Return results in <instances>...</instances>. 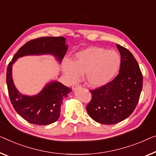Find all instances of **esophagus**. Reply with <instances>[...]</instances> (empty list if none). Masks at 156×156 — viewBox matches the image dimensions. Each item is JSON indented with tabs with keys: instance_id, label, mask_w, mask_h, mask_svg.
<instances>
[{
	"instance_id": "esophagus-1",
	"label": "esophagus",
	"mask_w": 156,
	"mask_h": 156,
	"mask_svg": "<svg viewBox=\"0 0 156 156\" xmlns=\"http://www.w3.org/2000/svg\"><path fill=\"white\" fill-rule=\"evenodd\" d=\"M79 87H80L79 85H73V87H72V89H73V90H75L76 88H78Z\"/></svg>"
}]
</instances>
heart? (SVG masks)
Wrapping results in <instances>:
<instances>
[{"instance_id":"heart-1","label":"heart","mask_w":156,"mask_h":156,"mask_svg":"<svg viewBox=\"0 0 156 156\" xmlns=\"http://www.w3.org/2000/svg\"><path fill=\"white\" fill-rule=\"evenodd\" d=\"M120 55L115 51L100 47H90L76 53L73 62L65 60L63 71L69 81H77L85 74L86 84L97 88L108 84L120 66Z\"/></svg>"}]
</instances>
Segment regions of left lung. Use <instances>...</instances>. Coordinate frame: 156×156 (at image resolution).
Returning <instances> with one entry per match:
<instances>
[{"label": "left lung", "mask_w": 156, "mask_h": 156, "mask_svg": "<svg viewBox=\"0 0 156 156\" xmlns=\"http://www.w3.org/2000/svg\"><path fill=\"white\" fill-rule=\"evenodd\" d=\"M121 56L119 73L108 84L90 90L88 114L101 124L113 125L126 119L137 105L143 87V76L133 55L117 44Z\"/></svg>", "instance_id": "8db88e82"}]
</instances>
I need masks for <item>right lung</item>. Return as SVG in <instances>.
I'll return each instance as SVG.
<instances>
[{
	"label": "right lung",
	"instance_id": "add662e5",
	"mask_svg": "<svg viewBox=\"0 0 156 156\" xmlns=\"http://www.w3.org/2000/svg\"><path fill=\"white\" fill-rule=\"evenodd\" d=\"M64 37L46 36L28 41L19 49L7 68L6 82L11 103L19 115L34 125H46L57 121L60 116L62 101L72 89L57 81L45 86L34 96L21 94L16 89L12 78V66L18 58L26 55L51 54L61 62L68 50Z\"/></svg>",
	"mask_w": 156,
	"mask_h": 156
}]
</instances>
